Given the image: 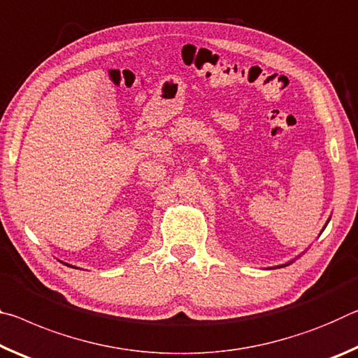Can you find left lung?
<instances>
[{
    "label": "left lung",
    "mask_w": 358,
    "mask_h": 358,
    "mask_svg": "<svg viewBox=\"0 0 358 358\" xmlns=\"http://www.w3.org/2000/svg\"><path fill=\"white\" fill-rule=\"evenodd\" d=\"M287 265H289V263H287Z\"/></svg>",
    "instance_id": "obj_1"
}]
</instances>
